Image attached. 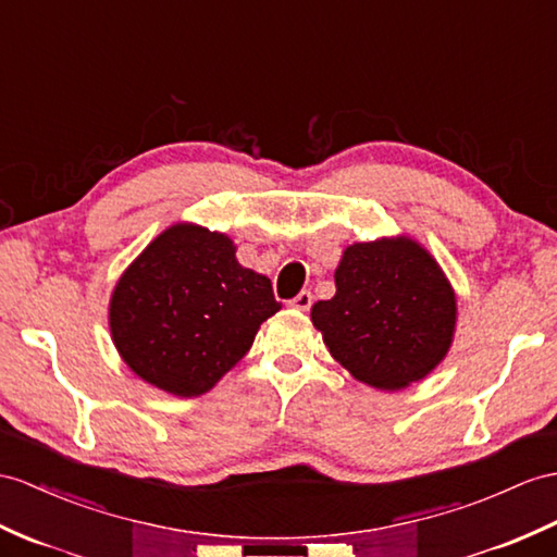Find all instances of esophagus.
I'll use <instances>...</instances> for the list:
<instances>
[{
    "label": "esophagus",
    "mask_w": 557,
    "mask_h": 557,
    "mask_svg": "<svg viewBox=\"0 0 557 557\" xmlns=\"http://www.w3.org/2000/svg\"><path fill=\"white\" fill-rule=\"evenodd\" d=\"M288 305H290L293 309H297V311H309V307H311V293H309V290L297 293Z\"/></svg>",
    "instance_id": "34e87169"
}]
</instances>
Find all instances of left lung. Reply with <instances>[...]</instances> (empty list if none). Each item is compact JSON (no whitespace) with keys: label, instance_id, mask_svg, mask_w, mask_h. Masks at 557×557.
Listing matches in <instances>:
<instances>
[{"label":"left lung","instance_id":"8db88e82","mask_svg":"<svg viewBox=\"0 0 557 557\" xmlns=\"http://www.w3.org/2000/svg\"><path fill=\"white\" fill-rule=\"evenodd\" d=\"M311 323L357 381L401 389L423 381L449 351L456 295L416 240L355 243L335 269V295L311 307Z\"/></svg>","mask_w":557,"mask_h":557}]
</instances>
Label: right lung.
<instances>
[{
  "mask_svg": "<svg viewBox=\"0 0 557 557\" xmlns=\"http://www.w3.org/2000/svg\"><path fill=\"white\" fill-rule=\"evenodd\" d=\"M278 309L271 281L238 264L232 238L174 224L120 276L108 319L141 381L198 397L246 357Z\"/></svg>",
  "mask_w": 557,
  "mask_h": 557,
  "instance_id": "right-lung-1",
  "label": "right lung"
}]
</instances>
